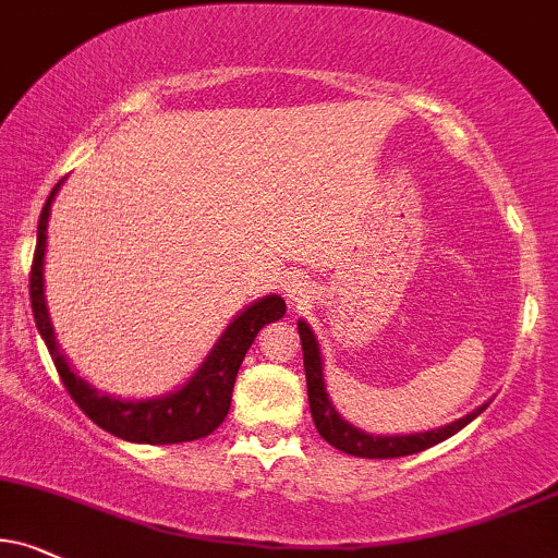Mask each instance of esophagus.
I'll return each instance as SVG.
<instances>
[{
	"mask_svg": "<svg viewBox=\"0 0 558 558\" xmlns=\"http://www.w3.org/2000/svg\"><path fill=\"white\" fill-rule=\"evenodd\" d=\"M287 300L292 302V305H307V302H311V294H313V290H311V284H307L305 279H290L287 281Z\"/></svg>",
	"mask_w": 558,
	"mask_h": 558,
	"instance_id": "obj_1",
	"label": "esophagus"
}]
</instances>
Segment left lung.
<instances>
[{"label": "left lung", "mask_w": 558, "mask_h": 558, "mask_svg": "<svg viewBox=\"0 0 558 558\" xmlns=\"http://www.w3.org/2000/svg\"><path fill=\"white\" fill-rule=\"evenodd\" d=\"M298 333L302 341V360H305V380H307V401H311V414L315 422V429L320 432V437L328 445H333L336 450L349 452L356 458H401V456H414L426 447L442 442V439L452 437L456 432L463 429L465 424H471L481 411L489 403L478 405L476 411L465 414L458 422L439 426V429L429 432H416V435H367L360 426L349 424L339 411L333 409L331 398H328L326 383H323V356H320V343L315 339L313 328L305 320L298 323Z\"/></svg>", "instance_id": "8db88e82"}]
</instances>
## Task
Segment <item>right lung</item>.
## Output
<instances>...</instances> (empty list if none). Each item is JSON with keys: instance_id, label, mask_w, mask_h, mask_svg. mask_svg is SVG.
<instances>
[{"instance_id": "right-lung-1", "label": "right lung", "mask_w": 558, "mask_h": 558, "mask_svg": "<svg viewBox=\"0 0 558 558\" xmlns=\"http://www.w3.org/2000/svg\"><path fill=\"white\" fill-rule=\"evenodd\" d=\"M61 189V181L53 185L51 196L46 198L44 211L38 219V243L33 253L31 266V305L33 318H36L40 339L46 341L48 354H51L57 373L85 414L93 418L100 429L111 432L113 437L126 439V442L142 445H175L191 442V439L206 437L225 422L227 411H230L232 388H235V377L240 364H243L247 349L256 339L260 328L266 323L279 320L287 313L284 300L279 294H266L247 305L238 315L225 333L219 336L209 356L202 362V367L191 375L189 383L173 390L168 396L147 398V401H121L108 393H100L93 388L85 377H80L66 362V356L59 352L57 336H53L51 318H48L46 300H44V256H46V227L51 202Z\"/></svg>"}]
</instances>
